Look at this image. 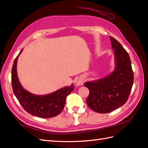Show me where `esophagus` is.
<instances>
[{
    "instance_id": "obj_1",
    "label": "esophagus",
    "mask_w": 148,
    "mask_h": 148,
    "mask_svg": "<svg viewBox=\"0 0 148 148\" xmlns=\"http://www.w3.org/2000/svg\"><path fill=\"white\" fill-rule=\"evenodd\" d=\"M84 83V78L83 77H80L79 79H78L76 82V86H81L83 84V83Z\"/></svg>"
}]
</instances>
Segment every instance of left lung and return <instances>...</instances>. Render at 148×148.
<instances>
[{"label":"left lung","mask_w":148,"mask_h":148,"mask_svg":"<svg viewBox=\"0 0 148 148\" xmlns=\"http://www.w3.org/2000/svg\"><path fill=\"white\" fill-rule=\"evenodd\" d=\"M109 37L115 56L114 71L104 78L84 84L90 91L87 105L99 113H108L123 106L127 101L134 83L129 55L118 40L112 37Z\"/></svg>","instance_id":"8db88e82"}]
</instances>
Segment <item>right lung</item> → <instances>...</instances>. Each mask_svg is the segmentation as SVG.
Wrapping results in <instances>:
<instances>
[{
  "label": "right lung",
  "instance_id": "right-lung-1",
  "mask_svg": "<svg viewBox=\"0 0 148 148\" xmlns=\"http://www.w3.org/2000/svg\"><path fill=\"white\" fill-rule=\"evenodd\" d=\"M21 51L22 49L15 58L11 71L12 87L14 95L23 109L30 114L43 118L58 115L64 108L66 98L74 88L73 84L45 95H37L28 92L21 86L17 76V60Z\"/></svg>",
  "mask_w": 148,
  "mask_h": 148
}]
</instances>
